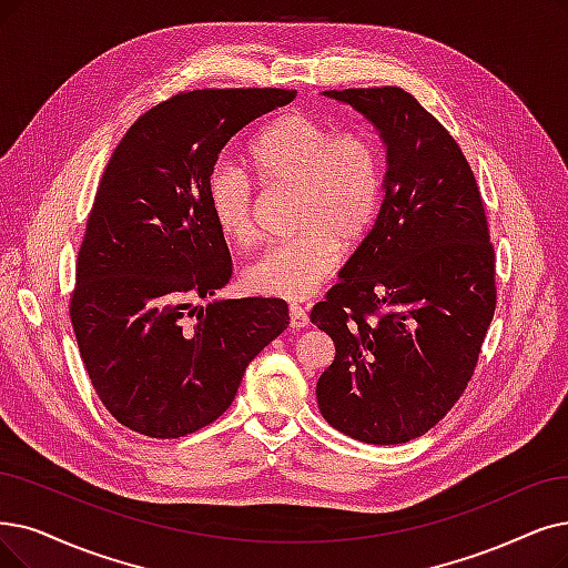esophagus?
I'll list each match as a JSON object with an SVG mask.
<instances>
[{"label": "esophagus", "instance_id": "34e87169", "mask_svg": "<svg viewBox=\"0 0 568 568\" xmlns=\"http://www.w3.org/2000/svg\"><path fill=\"white\" fill-rule=\"evenodd\" d=\"M310 324V316L301 305H291L288 307V326L291 328H305Z\"/></svg>", "mask_w": 568, "mask_h": 568}]
</instances>
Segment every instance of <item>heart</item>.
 <instances>
[{"label": "heart", "instance_id": "b5f03b06", "mask_svg": "<svg viewBox=\"0 0 568 568\" xmlns=\"http://www.w3.org/2000/svg\"><path fill=\"white\" fill-rule=\"evenodd\" d=\"M248 163L267 189H293V229L242 272L248 291L305 301L377 219L384 186L382 149L366 130H335L303 111L282 113L248 144ZM207 205L233 244L256 237V193L242 170L216 163L207 176Z\"/></svg>", "mask_w": 568, "mask_h": 568}]
</instances>
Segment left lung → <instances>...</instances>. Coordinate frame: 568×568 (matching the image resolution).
I'll return each instance as SVG.
<instances>
[{
  "instance_id": "obj_1",
  "label": "left lung",
  "mask_w": 568,
  "mask_h": 568,
  "mask_svg": "<svg viewBox=\"0 0 568 568\" xmlns=\"http://www.w3.org/2000/svg\"><path fill=\"white\" fill-rule=\"evenodd\" d=\"M387 146L371 233L310 322L335 358L316 382L324 419L354 440L424 436L459 400L494 320V246L455 138L403 88L326 90Z\"/></svg>"
}]
</instances>
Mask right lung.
Listing matches in <instances>:
<instances>
[{
	"instance_id": "obj_1",
	"label": "right lung",
	"mask_w": 568,
	"mask_h": 568,
	"mask_svg": "<svg viewBox=\"0 0 568 568\" xmlns=\"http://www.w3.org/2000/svg\"><path fill=\"white\" fill-rule=\"evenodd\" d=\"M296 90L205 88L155 104L111 153L77 261L70 316L106 410L149 438L219 419L252 358L286 326L280 298L195 305L229 284L207 176L235 132Z\"/></svg>"
}]
</instances>
